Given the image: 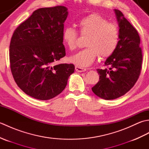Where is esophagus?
<instances>
[{"label": "esophagus", "mask_w": 149, "mask_h": 149, "mask_svg": "<svg viewBox=\"0 0 149 149\" xmlns=\"http://www.w3.org/2000/svg\"><path fill=\"white\" fill-rule=\"evenodd\" d=\"M75 70L78 72H83L86 71V68H81L80 66H75Z\"/></svg>", "instance_id": "34e87169"}]
</instances>
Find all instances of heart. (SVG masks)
Listing matches in <instances>:
<instances>
[{"label":"heart","mask_w":149,"mask_h":149,"mask_svg":"<svg viewBox=\"0 0 149 149\" xmlns=\"http://www.w3.org/2000/svg\"><path fill=\"white\" fill-rule=\"evenodd\" d=\"M77 26L82 35H88L85 43L87 47L70 57V62L80 67H87L93 64L99 54L106 58L115 52L119 43V33L115 25L99 15L91 14L81 18ZM77 37V32L72 27L63 31V42L70 50L76 48Z\"/></svg>","instance_id":"heart-1"}]
</instances>
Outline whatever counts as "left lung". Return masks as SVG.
Wrapping results in <instances>:
<instances>
[{
	"label": "left lung",
	"mask_w": 149,
	"mask_h": 149,
	"mask_svg": "<svg viewBox=\"0 0 149 149\" xmlns=\"http://www.w3.org/2000/svg\"><path fill=\"white\" fill-rule=\"evenodd\" d=\"M119 27V43L104 64L109 68L97 69L99 81L91 88L105 100L121 97L130 90L140 74L142 52L140 38L135 28L118 9H114Z\"/></svg>",
	"instance_id": "8db88e82"
}]
</instances>
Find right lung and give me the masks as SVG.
Instances as JSON below:
<instances>
[{
  "label": "right lung",
  "mask_w": 149,
  "mask_h": 149,
  "mask_svg": "<svg viewBox=\"0 0 149 149\" xmlns=\"http://www.w3.org/2000/svg\"><path fill=\"white\" fill-rule=\"evenodd\" d=\"M68 9L40 8L19 26L9 45L11 73L18 87L30 97L46 100L64 90L74 72L73 64L54 63L66 54L62 38Z\"/></svg>",
  "instance_id": "1"
}]
</instances>
